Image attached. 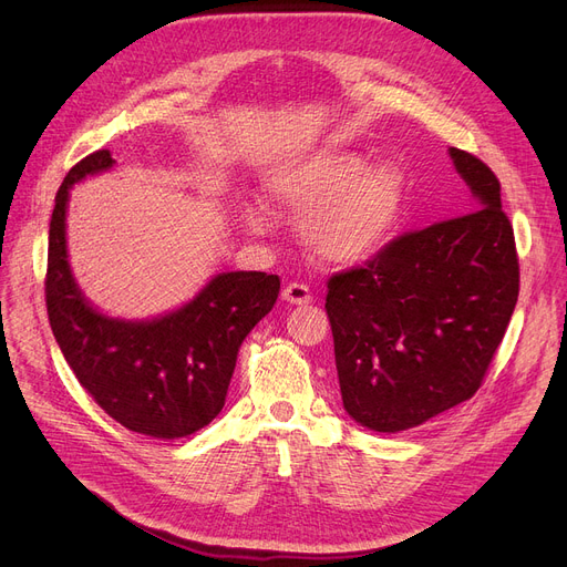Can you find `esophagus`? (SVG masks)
<instances>
[{
  "label": "esophagus",
  "instance_id": "esophagus-1",
  "mask_svg": "<svg viewBox=\"0 0 567 567\" xmlns=\"http://www.w3.org/2000/svg\"><path fill=\"white\" fill-rule=\"evenodd\" d=\"M282 299L291 306H308L312 301V291L301 282H289L282 291Z\"/></svg>",
  "mask_w": 567,
  "mask_h": 567
}]
</instances>
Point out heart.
<instances>
[{"instance_id": "1", "label": "heart", "mask_w": 567, "mask_h": 567, "mask_svg": "<svg viewBox=\"0 0 567 567\" xmlns=\"http://www.w3.org/2000/svg\"><path fill=\"white\" fill-rule=\"evenodd\" d=\"M404 174L393 163L363 165L351 152H326L287 163L266 178V195L276 206L303 216L306 246L326 264L351 266L374 257L400 223ZM259 229L261 218L246 212Z\"/></svg>"}]
</instances>
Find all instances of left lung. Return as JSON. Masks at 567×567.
I'll use <instances>...</instances> for the list:
<instances>
[{
  "label": "left lung",
  "mask_w": 567,
  "mask_h": 567,
  "mask_svg": "<svg viewBox=\"0 0 567 567\" xmlns=\"http://www.w3.org/2000/svg\"><path fill=\"white\" fill-rule=\"evenodd\" d=\"M451 158L473 212L402 234L329 280L342 404L374 432L423 425L473 398L517 303L519 259L498 178L462 148Z\"/></svg>",
  "instance_id": "left-lung-1"
}]
</instances>
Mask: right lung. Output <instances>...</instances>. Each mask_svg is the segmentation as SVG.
I'll list each match as a JSON object with an SVG mask.
<instances>
[{
  "instance_id": "obj_1",
  "label": "right lung",
  "mask_w": 567,
  "mask_h": 567,
  "mask_svg": "<svg viewBox=\"0 0 567 567\" xmlns=\"http://www.w3.org/2000/svg\"><path fill=\"white\" fill-rule=\"evenodd\" d=\"M114 165L107 148L73 165L50 220L45 306L52 336L82 389L116 423L154 439H182L225 406L238 347L280 293L261 271L220 274L190 303L152 321L101 315L75 285L66 250L73 184Z\"/></svg>"
}]
</instances>
